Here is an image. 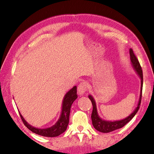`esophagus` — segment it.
<instances>
[{
	"instance_id": "34e87169",
	"label": "esophagus",
	"mask_w": 154,
	"mask_h": 154,
	"mask_svg": "<svg viewBox=\"0 0 154 154\" xmlns=\"http://www.w3.org/2000/svg\"><path fill=\"white\" fill-rule=\"evenodd\" d=\"M88 89V85L86 82H82L78 86V93L79 95H83Z\"/></svg>"
}]
</instances>
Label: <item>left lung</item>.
<instances>
[{
  "label": "left lung",
  "instance_id": "left-lung-1",
  "mask_svg": "<svg viewBox=\"0 0 154 154\" xmlns=\"http://www.w3.org/2000/svg\"><path fill=\"white\" fill-rule=\"evenodd\" d=\"M130 60L132 64V66L136 70V71L138 74L139 76L140 77L141 80V92H140V97H139V100L137 104V106L136 109L134 110L133 112L130 114L127 118L125 119H123L120 121H114V122H108V121H105L101 119L100 116L97 114V109H96V102L93 98V97L91 95L88 96V98H89L92 102L93 109L91 114V119L92 125L94 126L95 129H96L97 131L103 132V133H108L112 132L114 130H116L117 129L121 128L123 127L124 126L128 123L130 120H131L134 116L136 114L137 111L139 109V106L141 105V97H142V90H143V71L142 68L141 67V65L139 63L137 57L136 55L134 54V51L132 49H130Z\"/></svg>",
  "mask_w": 154,
  "mask_h": 154
}]
</instances>
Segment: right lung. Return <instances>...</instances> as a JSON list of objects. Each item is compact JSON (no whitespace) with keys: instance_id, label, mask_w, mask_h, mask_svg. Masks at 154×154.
Wrapping results in <instances>:
<instances>
[{"instance_id":"right-lung-1","label":"right lung","mask_w":154,"mask_h":154,"mask_svg":"<svg viewBox=\"0 0 154 154\" xmlns=\"http://www.w3.org/2000/svg\"><path fill=\"white\" fill-rule=\"evenodd\" d=\"M76 89V86H74L65 96L63 100L61 115H60V119L54 125L47 128H38L32 127L31 125L28 124V123L26 122V121L22 117V116L20 114L19 112L23 123L31 131L36 134L40 135V136L49 137L58 136L59 135L63 133L67 129L69 122V115L71 105L78 97Z\"/></svg>"}]
</instances>
